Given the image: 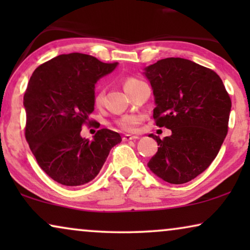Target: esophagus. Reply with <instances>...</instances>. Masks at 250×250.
Listing matches in <instances>:
<instances>
[{
	"label": "esophagus",
	"instance_id": "1",
	"mask_svg": "<svg viewBox=\"0 0 250 250\" xmlns=\"http://www.w3.org/2000/svg\"><path fill=\"white\" fill-rule=\"evenodd\" d=\"M139 136L138 135H129V134H125L123 136V140L124 141H129V140H138Z\"/></svg>",
	"mask_w": 250,
	"mask_h": 250
}]
</instances>
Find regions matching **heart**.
I'll return each instance as SVG.
<instances>
[{
  "label": "heart",
  "mask_w": 250,
  "mask_h": 250,
  "mask_svg": "<svg viewBox=\"0 0 250 250\" xmlns=\"http://www.w3.org/2000/svg\"><path fill=\"white\" fill-rule=\"evenodd\" d=\"M140 82H141V81H139L138 78H134V77H127V78H126V80L124 81V88H125L126 93H128V92L131 91L136 84H139ZM104 90H102V88H98V90L95 91L94 98H93L94 104L98 105V107H99V105H101L102 102H104ZM140 122H141V116H139V115H125V116H122L121 118L116 119L115 123L119 128L123 129V131L134 132L136 127H138V125L140 124Z\"/></svg>",
  "instance_id": "1"
}]
</instances>
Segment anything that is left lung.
<instances>
[{"label": "left lung", "mask_w": 250, "mask_h": 250, "mask_svg": "<svg viewBox=\"0 0 250 250\" xmlns=\"http://www.w3.org/2000/svg\"><path fill=\"white\" fill-rule=\"evenodd\" d=\"M157 126L172 131L158 143L148 166L172 184L193 180L208 168L228 134L231 99L214 70L182 58H166L146 68Z\"/></svg>", "instance_id": "obj_1"}]
</instances>
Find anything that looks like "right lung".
<instances>
[{"instance_id": "obj_1", "label": "right lung", "mask_w": 250, "mask_h": 250, "mask_svg": "<svg viewBox=\"0 0 250 250\" xmlns=\"http://www.w3.org/2000/svg\"><path fill=\"white\" fill-rule=\"evenodd\" d=\"M117 62L105 63L83 53L60 54L34 70L23 95L25 136L36 162L56 182L77 187L98 175L117 132L101 128L90 141L81 136L91 126L94 84Z\"/></svg>"}]
</instances>
